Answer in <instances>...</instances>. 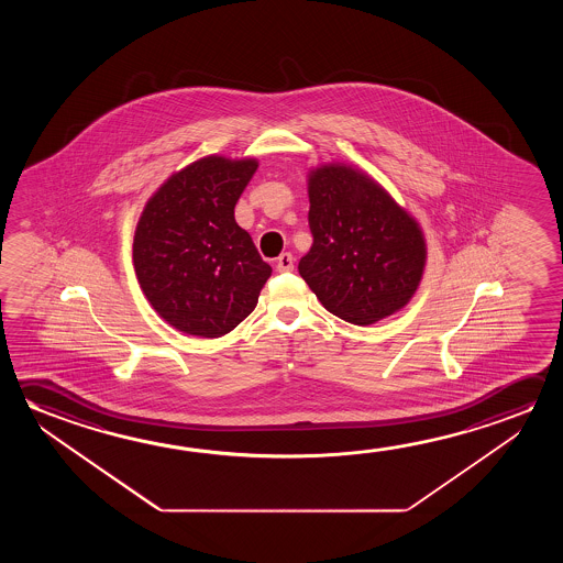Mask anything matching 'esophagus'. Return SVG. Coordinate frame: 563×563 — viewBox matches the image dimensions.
<instances>
[{
	"instance_id": "obj_1",
	"label": "esophagus",
	"mask_w": 563,
	"mask_h": 563,
	"mask_svg": "<svg viewBox=\"0 0 563 563\" xmlns=\"http://www.w3.org/2000/svg\"><path fill=\"white\" fill-rule=\"evenodd\" d=\"M275 265H277L278 273H288V271L295 268V257H292L290 253H283V255L277 258Z\"/></svg>"
}]
</instances>
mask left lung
<instances>
[{
    "mask_svg": "<svg viewBox=\"0 0 563 563\" xmlns=\"http://www.w3.org/2000/svg\"><path fill=\"white\" fill-rule=\"evenodd\" d=\"M313 243L298 273L323 308L369 325L402 310L426 267L420 223L367 173L345 163L308 170Z\"/></svg>",
    "mask_w": 563,
    "mask_h": 563,
    "instance_id": "8db88e82",
    "label": "left lung"
}]
</instances>
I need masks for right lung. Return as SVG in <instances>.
I'll list each match as a JSON object with an SVG mask.
<instances>
[{"label":"right lung","instance_id":"obj_1","mask_svg":"<svg viewBox=\"0 0 563 563\" xmlns=\"http://www.w3.org/2000/svg\"><path fill=\"white\" fill-rule=\"evenodd\" d=\"M257 166V158H198L168 176L141 212L135 275L178 332L222 338L257 306L273 268L233 216Z\"/></svg>","mask_w":563,"mask_h":563}]
</instances>
